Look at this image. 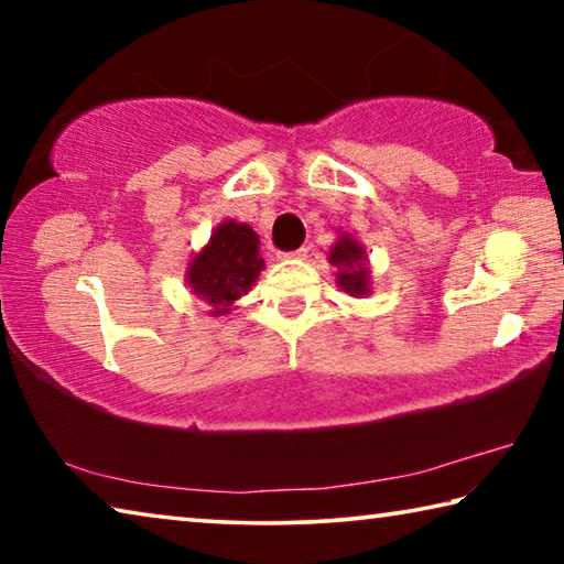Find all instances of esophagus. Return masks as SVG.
<instances>
[{
    "label": "esophagus",
    "instance_id": "esophagus-1",
    "mask_svg": "<svg viewBox=\"0 0 564 564\" xmlns=\"http://www.w3.org/2000/svg\"><path fill=\"white\" fill-rule=\"evenodd\" d=\"M305 256H308V248H299V251L283 253V259H305Z\"/></svg>",
    "mask_w": 564,
    "mask_h": 564
}]
</instances>
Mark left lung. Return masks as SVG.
I'll return each mask as SVG.
<instances>
[{
    "label": "left lung",
    "mask_w": 564,
    "mask_h": 564,
    "mask_svg": "<svg viewBox=\"0 0 564 564\" xmlns=\"http://www.w3.org/2000/svg\"><path fill=\"white\" fill-rule=\"evenodd\" d=\"M328 261L336 265V283L343 291L356 295H368L370 293V271H368V256L366 248H362L356 238L343 234L336 243H333Z\"/></svg>",
    "instance_id": "8db88e82"
}]
</instances>
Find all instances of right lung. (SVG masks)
Segmentation results:
<instances>
[{
	"instance_id": "obj_1",
	"label": "right lung",
	"mask_w": 564,
	"mask_h": 564,
	"mask_svg": "<svg viewBox=\"0 0 564 564\" xmlns=\"http://www.w3.org/2000/svg\"><path fill=\"white\" fill-rule=\"evenodd\" d=\"M259 236L248 224L224 221L186 269V283L194 295L212 305V316L231 313L234 303L251 291L263 269Z\"/></svg>"
}]
</instances>
